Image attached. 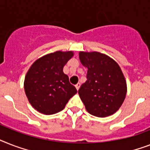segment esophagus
Listing matches in <instances>:
<instances>
[{"label":"esophagus","instance_id":"1","mask_svg":"<svg viewBox=\"0 0 150 150\" xmlns=\"http://www.w3.org/2000/svg\"><path fill=\"white\" fill-rule=\"evenodd\" d=\"M80 86H81V84L79 83H79L76 84V85H75V88H76V89L79 90V88H80Z\"/></svg>","mask_w":150,"mask_h":150}]
</instances>
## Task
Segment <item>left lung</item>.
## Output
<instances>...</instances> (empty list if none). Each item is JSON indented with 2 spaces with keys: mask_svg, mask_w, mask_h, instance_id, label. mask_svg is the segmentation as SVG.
I'll return each mask as SVG.
<instances>
[{
  "mask_svg": "<svg viewBox=\"0 0 150 150\" xmlns=\"http://www.w3.org/2000/svg\"><path fill=\"white\" fill-rule=\"evenodd\" d=\"M81 64L88 69L87 80L79 94L86 110L97 117L112 115L123 103L126 81L119 64L99 52H79Z\"/></svg>",
  "mask_w": 150,
  "mask_h": 150,
  "instance_id": "obj_1",
  "label": "left lung"
}]
</instances>
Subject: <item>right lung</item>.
Wrapping results in <instances>:
<instances>
[{
  "label": "right lung",
  "instance_id": "obj_1",
  "mask_svg": "<svg viewBox=\"0 0 150 150\" xmlns=\"http://www.w3.org/2000/svg\"><path fill=\"white\" fill-rule=\"evenodd\" d=\"M72 52H56L35 61L24 79L29 103L39 112L52 115L63 110L77 89L69 82L63 68Z\"/></svg>",
  "mask_w": 150,
  "mask_h": 150
}]
</instances>
